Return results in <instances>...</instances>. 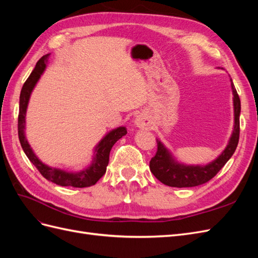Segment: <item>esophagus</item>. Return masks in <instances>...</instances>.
<instances>
[{
  "label": "esophagus",
  "mask_w": 258,
  "mask_h": 258,
  "mask_svg": "<svg viewBox=\"0 0 258 258\" xmlns=\"http://www.w3.org/2000/svg\"><path fill=\"white\" fill-rule=\"evenodd\" d=\"M135 123H136V126L138 128H140V129H143V128H147L148 129V128H151L150 120H148L146 118V116H144L143 114L137 116V118L135 120Z\"/></svg>",
  "instance_id": "esophagus-1"
}]
</instances>
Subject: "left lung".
<instances>
[{
  "instance_id": "obj_1",
  "label": "left lung",
  "mask_w": 258,
  "mask_h": 258,
  "mask_svg": "<svg viewBox=\"0 0 258 258\" xmlns=\"http://www.w3.org/2000/svg\"><path fill=\"white\" fill-rule=\"evenodd\" d=\"M230 82L233 95V108H235V127L228 145L214 161L210 162L207 166H185L175 161L170 152L157 140V152L150 161V169L155 177L161 183L179 188L205 184L217 174L235 153L240 136L241 103L235 85L231 80Z\"/></svg>"
}]
</instances>
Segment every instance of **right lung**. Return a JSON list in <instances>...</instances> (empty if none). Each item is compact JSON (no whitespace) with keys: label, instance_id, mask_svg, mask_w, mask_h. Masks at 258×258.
Wrapping results in <instances>:
<instances>
[{"label":"right lung","instance_id":"obj_1","mask_svg":"<svg viewBox=\"0 0 258 258\" xmlns=\"http://www.w3.org/2000/svg\"><path fill=\"white\" fill-rule=\"evenodd\" d=\"M49 57V53L45 54L40 60L28 77L26 83L23 84L22 89L20 92L19 100V115H18V137L23 152L27 155L29 160L33 163L36 169L40 171V173L48 181L60 185V186H72V187H89L95 185L99 179L102 177L106 171V167L108 165V159H110V152L113 145L118 141L120 138L127 135V129L124 127H118L108 134L101 140L99 144L96 146L95 156H93L92 163L81 172H68L64 170H60L56 168H51L46 166L40 159H38L35 154L33 153L32 148L30 147L26 136H25V127H26V112L29 103V99L32 92L34 86L37 81L40 80L41 75L45 71L46 62Z\"/></svg>","mask_w":258,"mask_h":258}]
</instances>
